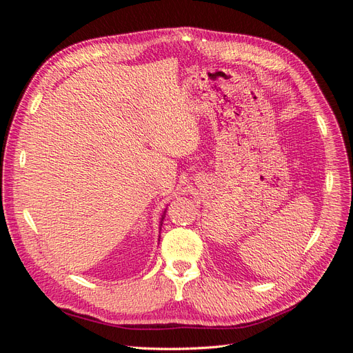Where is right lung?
<instances>
[{
	"instance_id": "right-lung-1",
	"label": "right lung",
	"mask_w": 353,
	"mask_h": 353,
	"mask_svg": "<svg viewBox=\"0 0 353 353\" xmlns=\"http://www.w3.org/2000/svg\"><path fill=\"white\" fill-rule=\"evenodd\" d=\"M162 219H163V218H162Z\"/></svg>"
}]
</instances>
